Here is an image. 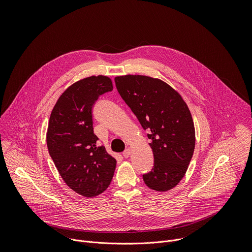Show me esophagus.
Listing matches in <instances>:
<instances>
[{"label":"esophagus","mask_w":252,"mask_h":252,"mask_svg":"<svg viewBox=\"0 0 252 252\" xmlns=\"http://www.w3.org/2000/svg\"><path fill=\"white\" fill-rule=\"evenodd\" d=\"M130 154H131V151H130L129 149H126V151L123 153V156H124V158H129Z\"/></svg>","instance_id":"esophagus-1"}]
</instances>
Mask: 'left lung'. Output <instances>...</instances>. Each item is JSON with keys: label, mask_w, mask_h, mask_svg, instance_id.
<instances>
[{"label": "left lung", "mask_w": 252, "mask_h": 252, "mask_svg": "<svg viewBox=\"0 0 252 252\" xmlns=\"http://www.w3.org/2000/svg\"><path fill=\"white\" fill-rule=\"evenodd\" d=\"M117 89L148 129L154 154V168L143 174L153 190L164 192L175 188L189 168L195 148V129L187 102L165 82L141 75L115 78Z\"/></svg>", "instance_id": "left-lung-1"}]
</instances>
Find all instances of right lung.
Wrapping results in <instances>:
<instances>
[{
	"instance_id": "add662e5",
	"label": "right lung",
	"mask_w": 252,
	"mask_h": 252,
	"mask_svg": "<svg viewBox=\"0 0 252 252\" xmlns=\"http://www.w3.org/2000/svg\"><path fill=\"white\" fill-rule=\"evenodd\" d=\"M111 78L91 76L70 85L52 111L47 146L66 186L86 197L103 192L112 183L117 160L94 133L93 106L98 96L113 91Z\"/></svg>"
}]
</instances>
